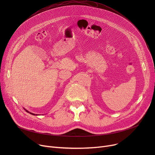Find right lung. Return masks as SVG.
Here are the masks:
<instances>
[{"instance_id": "right-lung-1", "label": "right lung", "mask_w": 155, "mask_h": 155, "mask_svg": "<svg viewBox=\"0 0 155 155\" xmlns=\"http://www.w3.org/2000/svg\"><path fill=\"white\" fill-rule=\"evenodd\" d=\"M25 110H26V109H25ZM26 111L27 112H29L28 110H26ZM29 113H30V114H32V115H35V114H33V113H31V112H29ZM36 115H37V114H36Z\"/></svg>"}]
</instances>
